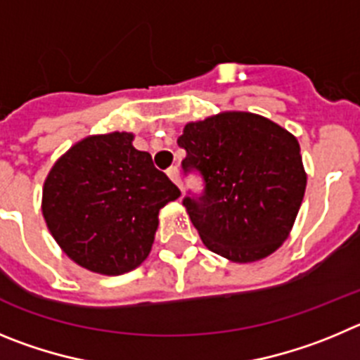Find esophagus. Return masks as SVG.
Instances as JSON below:
<instances>
[{
    "instance_id": "esophagus-1",
    "label": "esophagus",
    "mask_w": 360,
    "mask_h": 360,
    "mask_svg": "<svg viewBox=\"0 0 360 360\" xmlns=\"http://www.w3.org/2000/svg\"><path fill=\"white\" fill-rule=\"evenodd\" d=\"M167 176L170 177V179L174 181V183L177 184V186H179V190L181 192H183V183H181V176H179V168L177 167H170L167 170Z\"/></svg>"
}]
</instances>
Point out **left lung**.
Returning a JSON list of instances; mask_svg holds the SVG:
<instances>
[{
	"label": "left lung",
	"instance_id": "obj_1",
	"mask_svg": "<svg viewBox=\"0 0 360 360\" xmlns=\"http://www.w3.org/2000/svg\"><path fill=\"white\" fill-rule=\"evenodd\" d=\"M177 145L186 150L184 176L202 179L183 206L204 245L238 264L276 251L305 195L296 138L264 116L222 112L188 124Z\"/></svg>",
	"mask_w": 360,
	"mask_h": 360
}]
</instances>
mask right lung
<instances>
[{"label":"right lung","instance_id":"1","mask_svg":"<svg viewBox=\"0 0 360 360\" xmlns=\"http://www.w3.org/2000/svg\"><path fill=\"white\" fill-rule=\"evenodd\" d=\"M181 195L132 134L86 138L51 168L43 215L68 257L102 274H124L150 252L158 213Z\"/></svg>","mask_w":360,"mask_h":360}]
</instances>
